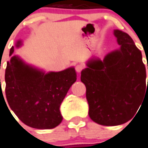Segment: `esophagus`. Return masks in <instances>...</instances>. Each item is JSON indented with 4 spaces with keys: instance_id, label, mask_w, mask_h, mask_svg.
Segmentation results:
<instances>
[{
    "instance_id": "34e87169",
    "label": "esophagus",
    "mask_w": 148,
    "mask_h": 148,
    "mask_svg": "<svg viewBox=\"0 0 148 148\" xmlns=\"http://www.w3.org/2000/svg\"><path fill=\"white\" fill-rule=\"evenodd\" d=\"M83 68H84V67H83L82 64H77V65L76 66V71L78 72V73H79V72L82 71Z\"/></svg>"
}]
</instances>
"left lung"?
Segmentation results:
<instances>
[{"label": "left lung", "mask_w": 148, "mask_h": 148, "mask_svg": "<svg viewBox=\"0 0 148 148\" xmlns=\"http://www.w3.org/2000/svg\"><path fill=\"white\" fill-rule=\"evenodd\" d=\"M113 33L119 49L108 53L103 60L89 59L80 76L86 87L89 116L103 126L129 121L143 102L148 87L141 52L127 33L119 29Z\"/></svg>", "instance_id": "8db88e82"}]
</instances>
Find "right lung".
Returning <instances> with one entry per match:
<instances>
[{
	"mask_svg": "<svg viewBox=\"0 0 148 148\" xmlns=\"http://www.w3.org/2000/svg\"><path fill=\"white\" fill-rule=\"evenodd\" d=\"M21 45V40L16 44V48ZM13 52L14 47H12L5 76V95L10 108L31 127L54 128L62 121L60 107L76 82V70L70 67L60 72L46 73L26 64L18 56H12Z\"/></svg>",
	"mask_w": 148,
	"mask_h": 148,
	"instance_id": "right-lung-1",
	"label": "right lung"
}]
</instances>
